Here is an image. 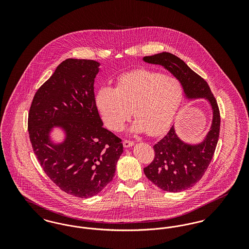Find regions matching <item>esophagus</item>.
<instances>
[{
	"instance_id": "esophagus-1",
	"label": "esophagus",
	"mask_w": 249,
	"mask_h": 249,
	"mask_svg": "<svg viewBox=\"0 0 249 249\" xmlns=\"http://www.w3.org/2000/svg\"><path fill=\"white\" fill-rule=\"evenodd\" d=\"M133 144H134L133 141H130V140H124V141H123L124 147H130V146H132Z\"/></svg>"
}]
</instances>
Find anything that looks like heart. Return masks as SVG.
Listing matches in <instances>:
<instances>
[{"mask_svg":"<svg viewBox=\"0 0 249 249\" xmlns=\"http://www.w3.org/2000/svg\"><path fill=\"white\" fill-rule=\"evenodd\" d=\"M184 97L181 82L162 72L137 70L119 76L116 89L104 87L96 104L109 129L121 130L131 116L132 130L159 135L171 125Z\"/></svg>","mask_w":249,"mask_h":249,"instance_id":"b5f03b06","label":"heart"}]
</instances>
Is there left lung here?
I'll return each instance as SVG.
<instances>
[{
  "label": "left lung",
  "instance_id": "1",
  "mask_svg": "<svg viewBox=\"0 0 249 249\" xmlns=\"http://www.w3.org/2000/svg\"><path fill=\"white\" fill-rule=\"evenodd\" d=\"M143 60L163 66L181 82L187 98H205L213 109L212 126L202 142L192 145L181 141L172 126L153 146L154 160L143 169L145 177L161 190H188L201 180L213 159L220 130L219 108L207 82L177 56L162 52Z\"/></svg>",
  "mask_w": 249,
  "mask_h": 249
}]
</instances>
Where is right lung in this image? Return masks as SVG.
<instances>
[{
    "label": "right lung",
    "mask_w": 249,
    "mask_h": 249,
    "mask_svg": "<svg viewBox=\"0 0 249 249\" xmlns=\"http://www.w3.org/2000/svg\"><path fill=\"white\" fill-rule=\"evenodd\" d=\"M99 65L91 59L63 60L36 91L28 117L40 165L60 190L78 198H90L107 187L123 152L121 139L103 127L96 106ZM55 125L67 132L59 145L48 135Z\"/></svg>",
    "instance_id": "add662e5"
}]
</instances>
